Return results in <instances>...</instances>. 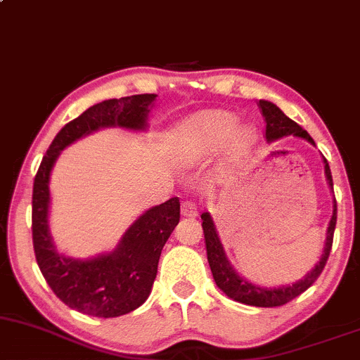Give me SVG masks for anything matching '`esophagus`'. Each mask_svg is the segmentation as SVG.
I'll list each match as a JSON object with an SVG mask.
<instances>
[{
	"label": "esophagus",
	"mask_w": 360,
	"mask_h": 360,
	"mask_svg": "<svg viewBox=\"0 0 360 360\" xmlns=\"http://www.w3.org/2000/svg\"><path fill=\"white\" fill-rule=\"evenodd\" d=\"M181 214H183L184 218H196L198 216L196 205H194L193 201H183V205H181Z\"/></svg>",
	"instance_id": "esophagus-1"
}]
</instances>
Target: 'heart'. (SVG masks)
Here are the masks:
<instances>
[{"mask_svg": "<svg viewBox=\"0 0 360 360\" xmlns=\"http://www.w3.org/2000/svg\"><path fill=\"white\" fill-rule=\"evenodd\" d=\"M238 115L229 110H202L186 119L176 131V154L186 166L213 155L228 142L231 155H241L253 146L257 134L248 124L238 125Z\"/></svg>", "mask_w": 360, "mask_h": 360, "instance_id": "obj_1", "label": "heart"}]
</instances>
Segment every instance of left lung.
Instances as JSON below:
<instances>
[{
  "label": "left lung",
  "mask_w": 360,
  "mask_h": 360,
  "mask_svg": "<svg viewBox=\"0 0 360 360\" xmlns=\"http://www.w3.org/2000/svg\"><path fill=\"white\" fill-rule=\"evenodd\" d=\"M258 107L262 109L263 117H265V124H266L265 136L268 142L278 141V139L287 137V136H295V137L305 139V141H309L310 144L315 146L314 139L309 136V132L304 131L300 125L293 122L290 117L285 115L283 112L275 105V103L268 101H259ZM323 164H326L327 183L330 186V189H333L332 172L326 158H323ZM201 219H202V233H205L207 263H210L211 274H213V278L216 281V285H218V288L223 290L229 298L240 302V304L251 305V307H280V305L288 304V302H292L293 298L300 295V293H304L309 287H311V283L319 278L320 274H322V270L326 268L328 255H330V250H332L333 231H335L337 201L333 199V213L327 228V240H326V246H323L322 257H320V262L311 268L309 274H307L302 280H298L292 285H283V287H278V288L259 287V285L250 283V281L241 278V276L233 270V266L229 265L226 253H224L221 241H219L218 231H216L214 228L213 218H211L210 213H202Z\"/></svg>",
  "instance_id": "1"
}]
</instances>
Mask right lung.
Returning <instances> with one entry per match:
<instances>
[{"label": "right lung", "mask_w": 360, "mask_h": 360, "mask_svg": "<svg viewBox=\"0 0 360 360\" xmlns=\"http://www.w3.org/2000/svg\"><path fill=\"white\" fill-rule=\"evenodd\" d=\"M155 94L110 98L86 109L56 134L33 183V248L46 283L65 305L92 317H120L141 307L158 275L167 238L179 223V199L171 198L139 216L114 251L75 259L56 251L50 233V174L67 146L103 127L146 131Z\"/></svg>", "instance_id": "1"}]
</instances>
